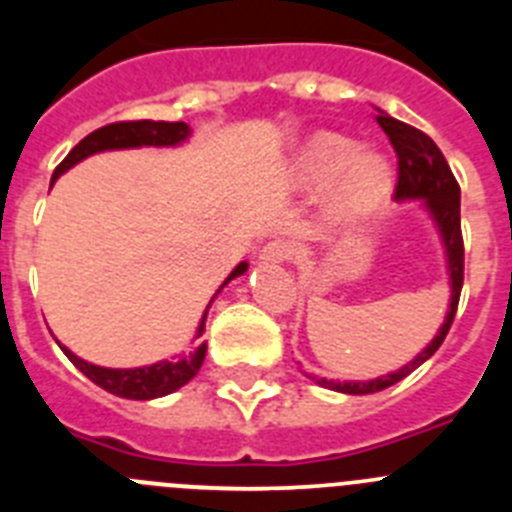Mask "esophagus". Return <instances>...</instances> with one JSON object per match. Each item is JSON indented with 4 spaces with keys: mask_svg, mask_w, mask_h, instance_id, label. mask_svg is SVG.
<instances>
[{
    "mask_svg": "<svg viewBox=\"0 0 512 512\" xmlns=\"http://www.w3.org/2000/svg\"><path fill=\"white\" fill-rule=\"evenodd\" d=\"M259 259L261 264H284V261L292 259V246L284 241H271L261 248Z\"/></svg>",
    "mask_w": 512,
    "mask_h": 512,
    "instance_id": "1",
    "label": "esophagus"
}]
</instances>
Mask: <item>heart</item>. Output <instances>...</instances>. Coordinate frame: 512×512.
I'll return each mask as SVG.
<instances>
[{
    "label": "heart",
    "mask_w": 512,
    "mask_h": 512,
    "mask_svg": "<svg viewBox=\"0 0 512 512\" xmlns=\"http://www.w3.org/2000/svg\"><path fill=\"white\" fill-rule=\"evenodd\" d=\"M346 173L338 197V215L346 220L372 212L390 192V166L382 156L366 153L356 140L336 133H320L307 143L300 158V174L312 187H325Z\"/></svg>",
    "instance_id": "b5f03b06"
}]
</instances>
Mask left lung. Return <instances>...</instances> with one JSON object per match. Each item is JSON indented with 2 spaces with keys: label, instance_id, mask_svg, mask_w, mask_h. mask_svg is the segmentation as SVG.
Returning a JSON list of instances; mask_svg holds the SVG:
<instances>
[{
  "label": "left lung",
  "instance_id": "obj_1",
  "mask_svg": "<svg viewBox=\"0 0 512 512\" xmlns=\"http://www.w3.org/2000/svg\"><path fill=\"white\" fill-rule=\"evenodd\" d=\"M379 128L387 133L392 148L397 153V187L395 200H423L425 210L431 212L433 223H436L438 233H441L443 248H446V266H449L451 279V302L446 320L433 336V341L415 356L413 361L397 369V372L384 374V377L369 379V382H328V379H318V384L330 387L336 392H346V395H372V392H382L400 379L415 372L423 361L431 359L441 348L443 338L449 333L451 323H454L456 307H459L461 284H464V238H461V189L456 184L454 174H451L446 158H443L441 148L433 143L423 130L413 128L408 122H400L390 117L387 112L377 115Z\"/></svg>",
  "mask_w": 512,
  "mask_h": 512
}]
</instances>
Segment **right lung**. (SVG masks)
I'll return each mask as SVG.
<instances>
[{
  "label": "right lung",
  "instance_id": "1",
  "mask_svg": "<svg viewBox=\"0 0 512 512\" xmlns=\"http://www.w3.org/2000/svg\"><path fill=\"white\" fill-rule=\"evenodd\" d=\"M189 133H192V130H189L187 122H164V120L112 122V125H104V128L89 133L87 138L79 140V143L71 148L69 156L63 158L61 164L56 166V171H53L51 184L56 182L63 171H69L71 166H76L79 161L92 156V153L117 151V148H140V146H179L182 140L189 138ZM246 269L248 264L246 261H241V264L230 271V277L225 279L223 287L230 282V279L241 277ZM205 318H207V312L202 315V323L200 328H197V338H200L202 330H205ZM61 348H63V354L69 356L71 364H74L84 377H89L94 384H99L102 390L112 392V395L125 397V400H153V397L171 395V392L184 387L194 374L200 372V366L207 354V346L202 343L197 351H192V354L182 356V359H176V361H158V364L138 366V369H107V366H97L79 359V356L71 354L66 346Z\"/></svg>",
  "mask_w": 512,
  "mask_h": 512
}]
</instances>
